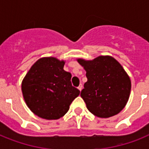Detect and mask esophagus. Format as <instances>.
<instances>
[{
	"instance_id": "34e87169",
	"label": "esophagus",
	"mask_w": 149,
	"mask_h": 149,
	"mask_svg": "<svg viewBox=\"0 0 149 149\" xmlns=\"http://www.w3.org/2000/svg\"><path fill=\"white\" fill-rule=\"evenodd\" d=\"M77 88H78V90H79V91H81L82 89H83V85H82V84H80V85H79V86H78Z\"/></svg>"
}]
</instances>
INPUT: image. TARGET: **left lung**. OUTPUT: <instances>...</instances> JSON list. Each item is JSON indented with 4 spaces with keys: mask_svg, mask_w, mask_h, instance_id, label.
Segmentation results:
<instances>
[{
    "mask_svg": "<svg viewBox=\"0 0 149 149\" xmlns=\"http://www.w3.org/2000/svg\"><path fill=\"white\" fill-rule=\"evenodd\" d=\"M77 61L86 72L87 81L80 96L89 111L98 118H107L122 111L132 88L131 79L122 65L109 56Z\"/></svg>",
    "mask_w": 149,
    "mask_h": 149,
    "instance_id": "obj_1",
    "label": "left lung"
}]
</instances>
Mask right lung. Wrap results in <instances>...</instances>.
Listing matches in <instances>:
<instances>
[{"mask_svg": "<svg viewBox=\"0 0 149 149\" xmlns=\"http://www.w3.org/2000/svg\"><path fill=\"white\" fill-rule=\"evenodd\" d=\"M65 62L54 57L36 61L22 80V91L27 106L36 115L57 120L70 109L79 91L72 86V75L63 70Z\"/></svg>", "mask_w": 149, "mask_h": 149, "instance_id": "obj_1", "label": "right lung"}]
</instances>
